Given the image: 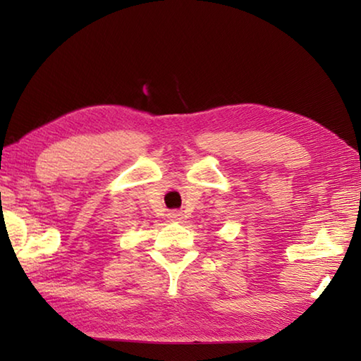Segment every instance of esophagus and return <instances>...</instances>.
I'll return each mask as SVG.
<instances>
[{
  "instance_id": "esophagus-1",
  "label": "esophagus",
  "mask_w": 361,
  "mask_h": 361,
  "mask_svg": "<svg viewBox=\"0 0 361 361\" xmlns=\"http://www.w3.org/2000/svg\"><path fill=\"white\" fill-rule=\"evenodd\" d=\"M169 216H170V219H173V221H178V219H181V218H183V213H181V212H176V210H173V212H170V213H169Z\"/></svg>"
}]
</instances>
